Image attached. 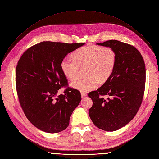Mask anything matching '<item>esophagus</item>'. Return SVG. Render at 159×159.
<instances>
[{
	"label": "esophagus",
	"mask_w": 159,
	"mask_h": 159,
	"mask_svg": "<svg viewBox=\"0 0 159 159\" xmlns=\"http://www.w3.org/2000/svg\"><path fill=\"white\" fill-rule=\"evenodd\" d=\"M81 96L82 98H85L87 97V93H84V92H82L81 93Z\"/></svg>",
	"instance_id": "34e87169"
}]
</instances>
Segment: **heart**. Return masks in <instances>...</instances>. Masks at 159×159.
I'll return each instance as SVG.
<instances>
[{"instance_id":"obj_1","label":"heart","mask_w":159,"mask_h":159,"mask_svg":"<svg viewBox=\"0 0 159 159\" xmlns=\"http://www.w3.org/2000/svg\"><path fill=\"white\" fill-rule=\"evenodd\" d=\"M116 53L108 47L87 46L76 50L72 59L64 58L61 69L66 78L71 81L77 78L80 68L84 69L86 78L78 79L71 84L74 89L81 92L92 91L98 83L104 84L110 78L116 63Z\"/></svg>"}]
</instances>
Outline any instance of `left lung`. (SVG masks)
I'll use <instances>...</instances> for the list:
<instances>
[{
    "instance_id": "1",
    "label": "left lung",
    "mask_w": 159,
    "mask_h": 159,
    "mask_svg": "<svg viewBox=\"0 0 159 159\" xmlns=\"http://www.w3.org/2000/svg\"><path fill=\"white\" fill-rule=\"evenodd\" d=\"M97 45L112 48L117 58L110 78L88 94L93 101L89 115L98 128L114 132L128 124L139 110L145 91V66L132 45L116 40ZM104 95L108 96L107 100Z\"/></svg>"
}]
</instances>
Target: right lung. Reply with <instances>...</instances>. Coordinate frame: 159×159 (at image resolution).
I'll list each match as a JSON object with an SVG mask.
<instances>
[{
	"instance_id": "right-lung-1",
	"label": "right lung",
	"mask_w": 159,
	"mask_h": 159,
	"mask_svg": "<svg viewBox=\"0 0 159 159\" xmlns=\"http://www.w3.org/2000/svg\"><path fill=\"white\" fill-rule=\"evenodd\" d=\"M85 43L43 41L29 48L16 66V85L20 105L29 121L47 133L66 129L74 109L81 100L80 92L67 88L64 95L58 91L68 85L61 62Z\"/></svg>"
}]
</instances>
